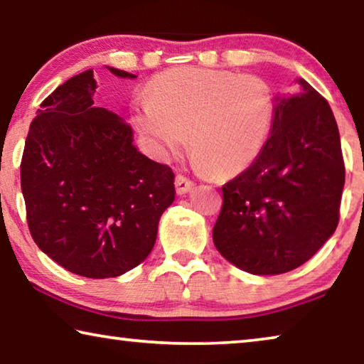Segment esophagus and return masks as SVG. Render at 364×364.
<instances>
[{
    "label": "esophagus",
    "instance_id": "esophagus-1",
    "mask_svg": "<svg viewBox=\"0 0 364 364\" xmlns=\"http://www.w3.org/2000/svg\"><path fill=\"white\" fill-rule=\"evenodd\" d=\"M175 188H176L178 196H186L188 193H191V191H193L194 183L191 181V180H188L186 176L178 175V176L175 178Z\"/></svg>",
    "mask_w": 364,
    "mask_h": 364
}]
</instances>
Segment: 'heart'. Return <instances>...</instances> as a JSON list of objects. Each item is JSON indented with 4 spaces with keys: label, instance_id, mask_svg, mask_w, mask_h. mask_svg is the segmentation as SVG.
<instances>
[{
    "label": "heart",
    "instance_id": "1",
    "mask_svg": "<svg viewBox=\"0 0 364 364\" xmlns=\"http://www.w3.org/2000/svg\"><path fill=\"white\" fill-rule=\"evenodd\" d=\"M269 86L254 75L176 67L152 80L134 101L133 123L159 159L186 144L197 171L232 176L244 171L267 144L274 119Z\"/></svg>",
    "mask_w": 364,
    "mask_h": 364
}]
</instances>
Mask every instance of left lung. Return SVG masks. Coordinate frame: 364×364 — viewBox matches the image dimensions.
<instances>
[{"mask_svg":"<svg viewBox=\"0 0 364 364\" xmlns=\"http://www.w3.org/2000/svg\"><path fill=\"white\" fill-rule=\"evenodd\" d=\"M276 96L269 138L254 164L223 188L213 244L250 274L292 271L334 234L345 183L341 136L328 101L297 78Z\"/></svg>","mask_w":364,"mask_h":364,"instance_id":"left-lung-1","label":"left lung"}]
</instances>
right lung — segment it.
Returning <instances> with one entry per match:
<instances>
[{"label":"right lung","instance_id":"obj_1","mask_svg":"<svg viewBox=\"0 0 364 364\" xmlns=\"http://www.w3.org/2000/svg\"><path fill=\"white\" fill-rule=\"evenodd\" d=\"M96 88L90 69L41 102L23 147L21 186L41 252L70 273L104 279L151 254L159 220L175 200V175L138 151L125 119L95 106Z\"/></svg>","mask_w":364,"mask_h":364}]
</instances>
